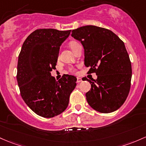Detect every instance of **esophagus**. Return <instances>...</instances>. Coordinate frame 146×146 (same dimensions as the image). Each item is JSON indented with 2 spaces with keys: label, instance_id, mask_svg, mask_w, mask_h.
Returning <instances> with one entry per match:
<instances>
[{
  "label": "esophagus",
  "instance_id": "1",
  "mask_svg": "<svg viewBox=\"0 0 146 146\" xmlns=\"http://www.w3.org/2000/svg\"><path fill=\"white\" fill-rule=\"evenodd\" d=\"M82 81V78H77V83H78V84H79V83L81 82Z\"/></svg>",
  "mask_w": 146,
  "mask_h": 146
}]
</instances>
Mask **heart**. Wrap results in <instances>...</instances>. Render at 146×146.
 <instances>
[{
  "instance_id": "b5f03b06",
  "label": "heart",
  "mask_w": 146,
  "mask_h": 146,
  "mask_svg": "<svg viewBox=\"0 0 146 146\" xmlns=\"http://www.w3.org/2000/svg\"><path fill=\"white\" fill-rule=\"evenodd\" d=\"M78 44V43L76 42V41H71V42H70L69 44V46H70V48H71L73 50H74V48H75V47H76V46ZM70 70L71 72H75V70L73 69V68H70Z\"/></svg>"
}]
</instances>
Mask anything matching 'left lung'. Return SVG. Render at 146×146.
Segmentation results:
<instances>
[{"mask_svg": "<svg viewBox=\"0 0 146 146\" xmlns=\"http://www.w3.org/2000/svg\"><path fill=\"white\" fill-rule=\"evenodd\" d=\"M71 36L84 49V65L96 80L87 81L91 88L86 94L90 106L100 113H111L122 106L131 85L132 65L123 41L108 29L85 25L72 30ZM86 80V79H85Z\"/></svg>", "mask_w": 146, "mask_h": 146, "instance_id": "8db88e82", "label": "left lung"}]
</instances>
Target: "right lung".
Segmentation results:
<instances>
[{"instance_id":"right-lung-1","label":"right lung","mask_w":146,"mask_h":146,"mask_svg":"<svg viewBox=\"0 0 146 146\" xmlns=\"http://www.w3.org/2000/svg\"><path fill=\"white\" fill-rule=\"evenodd\" d=\"M71 30L38 29L27 37L19 55L17 79L21 96L37 115L52 118L67 108L77 78L63 75L57 81L55 69L60 46Z\"/></svg>"}]
</instances>
